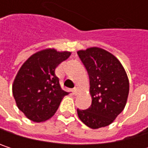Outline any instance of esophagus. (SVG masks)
I'll return each instance as SVG.
<instances>
[{
  "label": "esophagus",
  "instance_id": "obj_1",
  "mask_svg": "<svg viewBox=\"0 0 148 148\" xmlns=\"http://www.w3.org/2000/svg\"><path fill=\"white\" fill-rule=\"evenodd\" d=\"M73 93H74V95H77V94L79 93V89H78V87H74V90H73Z\"/></svg>",
  "mask_w": 148,
  "mask_h": 148
}]
</instances>
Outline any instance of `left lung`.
<instances>
[{
  "label": "left lung",
  "mask_w": 148,
  "mask_h": 148,
  "mask_svg": "<svg viewBox=\"0 0 148 148\" xmlns=\"http://www.w3.org/2000/svg\"><path fill=\"white\" fill-rule=\"evenodd\" d=\"M90 79L92 104L86 110L77 109L79 118L91 129L110 125L123 110L130 91L127 74L110 52L92 47L77 52Z\"/></svg>",
  "instance_id": "8db88e82"
}]
</instances>
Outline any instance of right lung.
<instances>
[{
	"instance_id": "obj_1",
	"label": "right lung",
	"mask_w": 148,
	"mask_h": 148,
	"mask_svg": "<svg viewBox=\"0 0 148 148\" xmlns=\"http://www.w3.org/2000/svg\"><path fill=\"white\" fill-rule=\"evenodd\" d=\"M71 52L46 49L30 56L21 66L13 84V95L18 108L30 120L41 123L57 110L69 92L61 88L56 68Z\"/></svg>"
}]
</instances>
